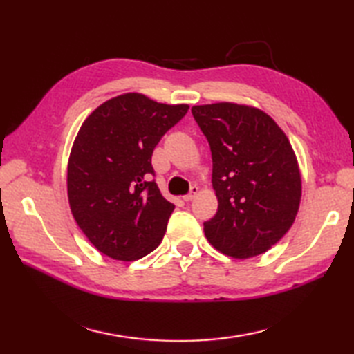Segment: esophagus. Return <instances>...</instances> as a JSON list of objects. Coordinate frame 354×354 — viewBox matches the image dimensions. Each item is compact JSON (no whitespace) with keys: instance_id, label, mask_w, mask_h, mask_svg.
Here are the masks:
<instances>
[{"instance_id":"obj_1","label":"esophagus","mask_w":354,"mask_h":354,"mask_svg":"<svg viewBox=\"0 0 354 354\" xmlns=\"http://www.w3.org/2000/svg\"><path fill=\"white\" fill-rule=\"evenodd\" d=\"M198 192H199L198 187H196V185H193V187H192V190H190V193H189V194H185V196H183V199H184L185 202H189V201L194 199V196H196Z\"/></svg>"}]
</instances>
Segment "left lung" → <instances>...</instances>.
<instances>
[{"label": "left lung", "mask_w": 354, "mask_h": 354, "mask_svg": "<svg viewBox=\"0 0 354 354\" xmlns=\"http://www.w3.org/2000/svg\"><path fill=\"white\" fill-rule=\"evenodd\" d=\"M193 117L209 142L217 213L204 223L217 251L245 260L270 250L292 227L301 171L275 120L251 104H196Z\"/></svg>", "instance_id": "8db88e82"}]
</instances>
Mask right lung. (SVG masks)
Segmentation results:
<instances>
[{
    "label": "right lung",
    "instance_id": "right-lung-1",
    "mask_svg": "<svg viewBox=\"0 0 354 354\" xmlns=\"http://www.w3.org/2000/svg\"><path fill=\"white\" fill-rule=\"evenodd\" d=\"M189 104L126 93L95 108L74 138L66 192L71 213L97 251L135 261L161 243L175 205L155 181L152 153Z\"/></svg>",
    "mask_w": 354,
    "mask_h": 354
}]
</instances>
